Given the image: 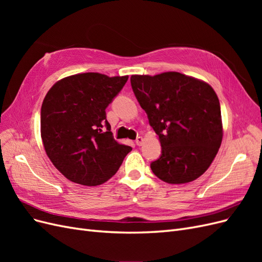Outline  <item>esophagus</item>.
<instances>
[{"mask_svg": "<svg viewBox=\"0 0 262 262\" xmlns=\"http://www.w3.org/2000/svg\"><path fill=\"white\" fill-rule=\"evenodd\" d=\"M136 143H137V145H139V146L143 144V138H142V137H138L137 140H136Z\"/></svg>", "mask_w": 262, "mask_h": 262, "instance_id": "1", "label": "esophagus"}]
</instances>
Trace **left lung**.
<instances>
[{
	"label": "left lung",
	"mask_w": 262,
	"mask_h": 262,
	"mask_svg": "<svg viewBox=\"0 0 262 262\" xmlns=\"http://www.w3.org/2000/svg\"><path fill=\"white\" fill-rule=\"evenodd\" d=\"M131 86L160 138L162 154L150 163L154 175L173 185L199 178L223 138L215 92L208 83L178 72L132 75Z\"/></svg>",
	"instance_id": "8db88e82"
}]
</instances>
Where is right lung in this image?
<instances>
[{
  "mask_svg": "<svg viewBox=\"0 0 262 262\" xmlns=\"http://www.w3.org/2000/svg\"><path fill=\"white\" fill-rule=\"evenodd\" d=\"M128 77L75 74L47 93L40 113L42 143L55 168L69 180L84 186L104 184L131 152V146L114 139L106 118V108Z\"/></svg>",
  "mask_w": 262,
  "mask_h": 262,
  "instance_id": "1",
  "label": "right lung"
}]
</instances>
